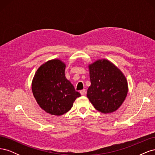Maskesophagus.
Segmentation results:
<instances>
[{
    "instance_id": "esophagus-1",
    "label": "esophagus",
    "mask_w": 155,
    "mask_h": 155,
    "mask_svg": "<svg viewBox=\"0 0 155 155\" xmlns=\"http://www.w3.org/2000/svg\"><path fill=\"white\" fill-rule=\"evenodd\" d=\"M80 94L82 95V96H84L86 94V90L85 89H83V90H81L80 91Z\"/></svg>"
}]
</instances>
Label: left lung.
<instances>
[{
	"mask_svg": "<svg viewBox=\"0 0 155 155\" xmlns=\"http://www.w3.org/2000/svg\"><path fill=\"white\" fill-rule=\"evenodd\" d=\"M91 85L87 96L95 109L102 113L116 111L128 92L127 81L114 64L106 59L89 65Z\"/></svg>",
	"mask_w": 155,
	"mask_h": 155,
	"instance_id": "8db88e82",
	"label": "left lung"
}]
</instances>
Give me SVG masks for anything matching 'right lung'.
<instances>
[{
    "instance_id": "right-lung-1",
    "label": "right lung",
    "mask_w": 155,
    "mask_h": 155,
    "mask_svg": "<svg viewBox=\"0 0 155 155\" xmlns=\"http://www.w3.org/2000/svg\"><path fill=\"white\" fill-rule=\"evenodd\" d=\"M65 67L59 59L48 61L38 68L33 79L32 92L37 104L51 115L66 113L81 96L65 77Z\"/></svg>"
}]
</instances>
